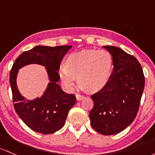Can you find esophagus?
I'll use <instances>...</instances> for the list:
<instances>
[{
  "instance_id": "obj_1",
  "label": "esophagus",
  "mask_w": 155,
  "mask_h": 155,
  "mask_svg": "<svg viewBox=\"0 0 155 155\" xmlns=\"http://www.w3.org/2000/svg\"><path fill=\"white\" fill-rule=\"evenodd\" d=\"M76 99H77L78 101H81L84 99V97L81 94H76Z\"/></svg>"
}]
</instances>
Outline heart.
Masks as SVG:
<instances>
[{
  "label": "heart",
  "instance_id": "b5f03b06",
  "mask_svg": "<svg viewBox=\"0 0 155 155\" xmlns=\"http://www.w3.org/2000/svg\"><path fill=\"white\" fill-rule=\"evenodd\" d=\"M113 57L106 50H86L69 55L66 66L59 70V77L64 88L70 91L78 81L83 88L97 91L110 79Z\"/></svg>",
  "mask_w": 155,
  "mask_h": 155
}]
</instances>
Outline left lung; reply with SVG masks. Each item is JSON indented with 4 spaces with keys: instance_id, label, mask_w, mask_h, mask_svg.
<instances>
[{
    "instance_id": "obj_1",
    "label": "left lung",
    "mask_w": 155,
    "mask_h": 155,
    "mask_svg": "<svg viewBox=\"0 0 155 155\" xmlns=\"http://www.w3.org/2000/svg\"><path fill=\"white\" fill-rule=\"evenodd\" d=\"M113 57V72L100 91L91 96V125L104 135L121 133L135 119L143 91L144 75L141 66L133 55L121 48L103 46Z\"/></svg>"
}]
</instances>
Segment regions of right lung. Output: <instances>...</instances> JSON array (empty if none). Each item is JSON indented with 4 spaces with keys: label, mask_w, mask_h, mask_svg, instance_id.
I'll return each instance as SVG.
<instances>
[{
    "label": "right lung",
    "mask_w": 155,
    "mask_h": 155,
    "mask_svg": "<svg viewBox=\"0 0 155 155\" xmlns=\"http://www.w3.org/2000/svg\"><path fill=\"white\" fill-rule=\"evenodd\" d=\"M71 48V45L54 48L38 45L22 53L10 71L9 83L15 111L23 122L36 133L52 134L61 129L69 110L75 104V96L65 93L58 84L61 62ZM29 64L45 66L49 80L41 97L31 101L22 96L16 85L18 69Z\"/></svg>",
    "instance_id": "right-lung-1"
}]
</instances>
